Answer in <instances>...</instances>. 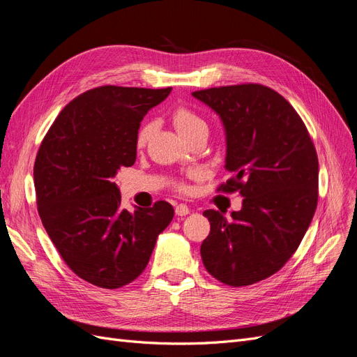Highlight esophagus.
Segmentation results:
<instances>
[{
  "instance_id": "esophagus-1",
  "label": "esophagus",
  "mask_w": 357,
  "mask_h": 357,
  "mask_svg": "<svg viewBox=\"0 0 357 357\" xmlns=\"http://www.w3.org/2000/svg\"><path fill=\"white\" fill-rule=\"evenodd\" d=\"M190 213V208L188 207L186 204H178V205H176V214L177 215H186V214H189Z\"/></svg>"
}]
</instances>
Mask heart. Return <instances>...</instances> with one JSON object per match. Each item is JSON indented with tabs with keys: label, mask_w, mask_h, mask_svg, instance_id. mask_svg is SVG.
<instances>
[{
	"label": "heart",
	"mask_w": 357,
	"mask_h": 357,
	"mask_svg": "<svg viewBox=\"0 0 357 357\" xmlns=\"http://www.w3.org/2000/svg\"><path fill=\"white\" fill-rule=\"evenodd\" d=\"M171 121H172V123H174V126L177 128V131L188 139L195 132L202 131V129H207V125H205L204 119L197 112H193L192 109H189V107H186V105L176 107V109L171 112ZM152 128H153L152 122H144L142 126L138 128L137 137H135V144H137L138 149H142V147L146 146V143L149 142V138H150V134H152ZM201 176L202 174H201L199 169H190V171H188V174H186V177L190 178V180H198V178H201ZM174 188L178 192H183V193L189 192V185L185 180L174 181Z\"/></svg>",
	"instance_id": "b5f03b06"
}]
</instances>
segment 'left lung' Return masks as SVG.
<instances>
[{
  "mask_svg": "<svg viewBox=\"0 0 357 357\" xmlns=\"http://www.w3.org/2000/svg\"><path fill=\"white\" fill-rule=\"evenodd\" d=\"M222 119L226 169L234 177L219 192H240L243 208L226 219L205 210L210 234L201 244L207 271L219 282L250 286L282 269L294 256L319 199V159L296 110L257 83L192 92Z\"/></svg>",
  "mask_w": 357,
  "mask_h": 357,
  "instance_id": "8db88e82",
  "label": "left lung"
}]
</instances>
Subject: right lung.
<instances>
[{
  "label": "right lung",
  "instance_id": "right-lung-1",
  "mask_svg": "<svg viewBox=\"0 0 357 357\" xmlns=\"http://www.w3.org/2000/svg\"><path fill=\"white\" fill-rule=\"evenodd\" d=\"M171 88L100 86L79 95L52 123L34 164L37 210L71 271L119 289L144 271L158 235L174 218L167 201L121 208L113 178L137 158L139 122Z\"/></svg>",
  "mask_w": 357,
  "mask_h": 357
}]
</instances>
